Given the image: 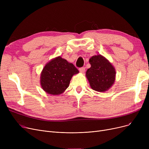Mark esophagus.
<instances>
[{
    "label": "esophagus",
    "mask_w": 149,
    "mask_h": 149,
    "mask_svg": "<svg viewBox=\"0 0 149 149\" xmlns=\"http://www.w3.org/2000/svg\"><path fill=\"white\" fill-rule=\"evenodd\" d=\"M79 70H80V72H81V73H84V71H85V68H80V69H79Z\"/></svg>",
    "instance_id": "esophagus-1"
}]
</instances>
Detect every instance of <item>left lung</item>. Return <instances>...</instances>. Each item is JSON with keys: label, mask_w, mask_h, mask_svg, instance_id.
<instances>
[{"label": "left lung", "mask_w": 149, "mask_h": 149, "mask_svg": "<svg viewBox=\"0 0 149 149\" xmlns=\"http://www.w3.org/2000/svg\"><path fill=\"white\" fill-rule=\"evenodd\" d=\"M91 67L87 70L86 76L91 88L98 92H105L111 88L115 80L114 67L105 57L98 55L89 59Z\"/></svg>", "instance_id": "obj_1"}]
</instances>
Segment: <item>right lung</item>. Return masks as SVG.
Listing matches in <instances>:
<instances>
[{
	"label": "right lung",
	"mask_w": 149,
	"mask_h": 149,
	"mask_svg": "<svg viewBox=\"0 0 149 149\" xmlns=\"http://www.w3.org/2000/svg\"><path fill=\"white\" fill-rule=\"evenodd\" d=\"M79 72L75 66L60 56L47 63L40 75L42 89L49 94L57 95L68 87L74 75Z\"/></svg>",
	"instance_id": "1"
}]
</instances>
